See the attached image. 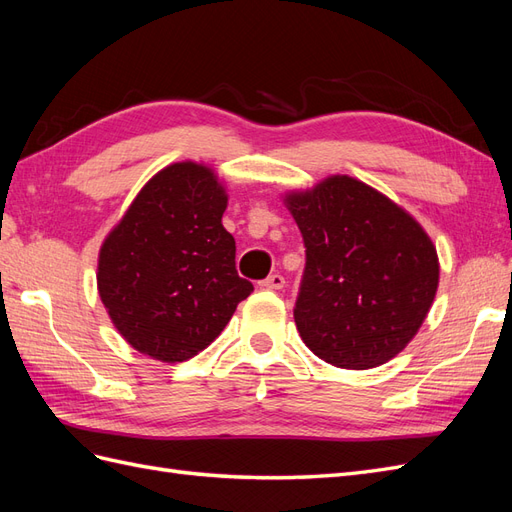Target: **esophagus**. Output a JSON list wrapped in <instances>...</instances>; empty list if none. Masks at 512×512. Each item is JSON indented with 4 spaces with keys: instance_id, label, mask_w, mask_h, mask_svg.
<instances>
[{
    "instance_id": "1",
    "label": "esophagus",
    "mask_w": 512,
    "mask_h": 512,
    "mask_svg": "<svg viewBox=\"0 0 512 512\" xmlns=\"http://www.w3.org/2000/svg\"><path fill=\"white\" fill-rule=\"evenodd\" d=\"M284 284H286L284 277L275 273V275H269L267 280H262V282H260V288H265V290H282Z\"/></svg>"
}]
</instances>
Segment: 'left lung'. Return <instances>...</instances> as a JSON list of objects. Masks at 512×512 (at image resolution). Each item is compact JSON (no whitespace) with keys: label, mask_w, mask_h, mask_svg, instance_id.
<instances>
[{"label":"left lung","mask_w":512,"mask_h":512,"mask_svg":"<svg viewBox=\"0 0 512 512\" xmlns=\"http://www.w3.org/2000/svg\"><path fill=\"white\" fill-rule=\"evenodd\" d=\"M282 198L307 256L294 307L303 344L344 369L391 361L423 327L438 292V252L425 228L350 175Z\"/></svg>","instance_id":"8db88e82"}]
</instances>
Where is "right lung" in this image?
Masks as SVG:
<instances>
[{
    "label": "right lung",
    "instance_id": "1",
    "mask_svg": "<svg viewBox=\"0 0 512 512\" xmlns=\"http://www.w3.org/2000/svg\"><path fill=\"white\" fill-rule=\"evenodd\" d=\"M228 194L200 162L153 175L98 254V294L119 335L145 356L183 363L218 337L254 286L235 269Z\"/></svg>",
    "mask_w": 512,
    "mask_h": 512
}]
</instances>
